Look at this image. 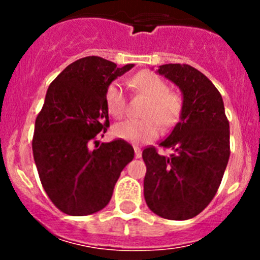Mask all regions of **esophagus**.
Masks as SVG:
<instances>
[{"label": "esophagus", "instance_id": "1", "mask_svg": "<svg viewBox=\"0 0 260 260\" xmlns=\"http://www.w3.org/2000/svg\"><path fill=\"white\" fill-rule=\"evenodd\" d=\"M135 156L136 158H141V157H142V151H141V148H138V147H135Z\"/></svg>", "mask_w": 260, "mask_h": 260}]
</instances>
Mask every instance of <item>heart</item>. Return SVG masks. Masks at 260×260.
<instances>
[{"label":"heart","mask_w":260,"mask_h":260,"mask_svg":"<svg viewBox=\"0 0 260 260\" xmlns=\"http://www.w3.org/2000/svg\"><path fill=\"white\" fill-rule=\"evenodd\" d=\"M131 85L138 94L147 98L143 119H127L117 123L113 133L117 138L132 143L153 141L161 132V124L171 128L180 120L183 111V98L177 91L170 90L169 84L149 70L137 73ZM107 111L114 118H122L127 109V99L122 85L117 81L109 84L104 94Z\"/></svg>","instance_id":"obj_1"}]
</instances>
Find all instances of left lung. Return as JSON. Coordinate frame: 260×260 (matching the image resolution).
<instances>
[{"label":"left lung","instance_id":"left-lung-1","mask_svg":"<svg viewBox=\"0 0 260 260\" xmlns=\"http://www.w3.org/2000/svg\"><path fill=\"white\" fill-rule=\"evenodd\" d=\"M182 91L181 120L159 146L142 152L147 172L143 192L147 206L158 216L187 220L200 214L216 195L230 156L229 120L221 94L205 75L187 64L158 68Z\"/></svg>","mask_w":260,"mask_h":260}]
</instances>
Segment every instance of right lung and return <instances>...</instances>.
<instances>
[{"label": "right lung", "instance_id": "add662e5", "mask_svg": "<svg viewBox=\"0 0 260 260\" xmlns=\"http://www.w3.org/2000/svg\"><path fill=\"white\" fill-rule=\"evenodd\" d=\"M133 67L117 68L99 56L81 57L46 91L35 120L34 159L44 190L65 214L84 216L106 208L120 172L135 157L124 140L102 145L96 141L109 127L107 86ZM91 143L100 147L91 151Z\"/></svg>", "mask_w": 260, "mask_h": 260}]
</instances>
